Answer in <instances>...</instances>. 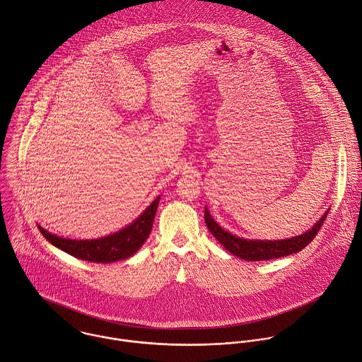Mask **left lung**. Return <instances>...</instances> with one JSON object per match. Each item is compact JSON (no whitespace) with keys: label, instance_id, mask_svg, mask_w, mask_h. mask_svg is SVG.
Here are the masks:
<instances>
[{"label":"left lung","instance_id":"obj_1","mask_svg":"<svg viewBox=\"0 0 362 362\" xmlns=\"http://www.w3.org/2000/svg\"><path fill=\"white\" fill-rule=\"evenodd\" d=\"M328 210L321 216V218L305 233L296 237L284 240H247L243 237L234 235L224 230L209 213V209L204 207V221L210 233L216 237L217 242L231 255L245 259L249 262H262L272 260L279 257H286L294 253L301 252L307 245L313 242L317 231L321 228V224L325 221Z\"/></svg>","mask_w":362,"mask_h":362}]
</instances>
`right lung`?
I'll list each match as a JSON object with an SVG mask.
<instances>
[{"mask_svg":"<svg viewBox=\"0 0 362 362\" xmlns=\"http://www.w3.org/2000/svg\"><path fill=\"white\" fill-rule=\"evenodd\" d=\"M160 196H158L139 217L119 231L92 240H72L49 233L38 224L40 231L48 242L59 250L92 263H113L134 256L146 242L155 220Z\"/></svg>","mask_w":362,"mask_h":362,"instance_id":"obj_1","label":"right lung"}]
</instances>
